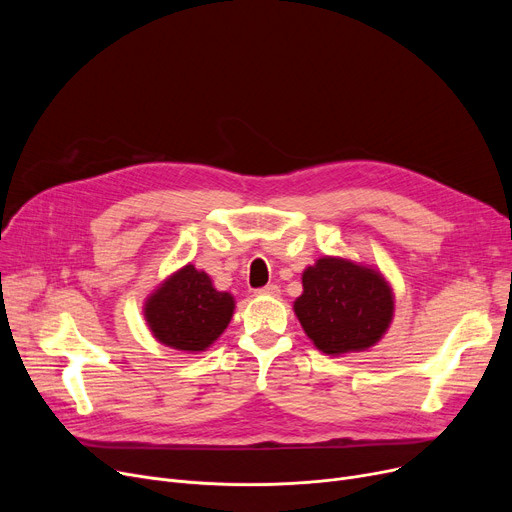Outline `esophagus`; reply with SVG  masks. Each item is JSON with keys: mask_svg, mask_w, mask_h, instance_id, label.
Listing matches in <instances>:
<instances>
[{"mask_svg": "<svg viewBox=\"0 0 512 512\" xmlns=\"http://www.w3.org/2000/svg\"><path fill=\"white\" fill-rule=\"evenodd\" d=\"M257 294H259V297H278V294H280V288H278L276 284H267V286L259 288V290H257Z\"/></svg>", "mask_w": 512, "mask_h": 512, "instance_id": "1", "label": "esophagus"}]
</instances>
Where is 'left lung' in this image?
Here are the masks:
<instances>
[{"mask_svg":"<svg viewBox=\"0 0 512 512\" xmlns=\"http://www.w3.org/2000/svg\"><path fill=\"white\" fill-rule=\"evenodd\" d=\"M303 330L326 355L365 351L388 330L394 301L386 280L346 259L324 257L303 274L294 301Z\"/></svg>","mask_w":512,"mask_h":512,"instance_id":"1","label":"left lung"}]
</instances>
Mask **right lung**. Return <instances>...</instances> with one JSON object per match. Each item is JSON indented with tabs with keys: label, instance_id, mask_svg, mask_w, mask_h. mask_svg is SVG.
<instances>
[{
	"label": "right lung",
	"instance_id": "right-lung-1",
	"mask_svg": "<svg viewBox=\"0 0 512 512\" xmlns=\"http://www.w3.org/2000/svg\"><path fill=\"white\" fill-rule=\"evenodd\" d=\"M234 311L228 292L213 288L205 272L184 265L145 303V319L153 336L178 351H205L218 338Z\"/></svg>",
	"mask_w": 512,
	"mask_h": 512
}]
</instances>
